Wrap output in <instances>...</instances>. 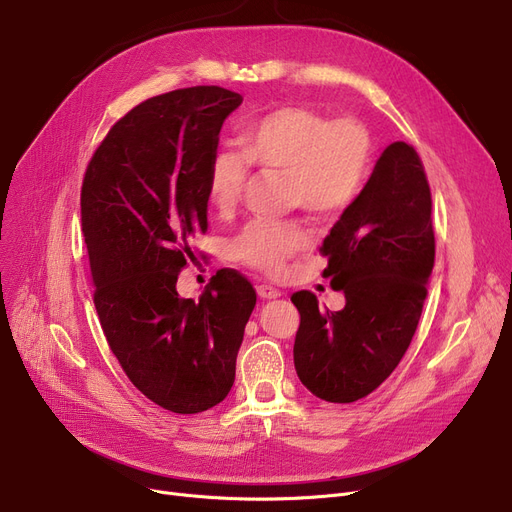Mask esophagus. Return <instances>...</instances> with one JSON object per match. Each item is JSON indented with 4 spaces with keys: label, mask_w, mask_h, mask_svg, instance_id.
I'll list each match as a JSON object with an SVG mask.
<instances>
[{
    "label": "esophagus",
    "mask_w": 512,
    "mask_h": 512,
    "mask_svg": "<svg viewBox=\"0 0 512 512\" xmlns=\"http://www.w3.org/2000/svg\"><path fill=\"white\" fill-rule=\"evenodd\" d=\"M280 294H282V292H280L278 288H274V286H267V284H261V286L257 288V297H259V299H263V301L278 299Z\"/></svg>",
    "instance_id": "esophagus-1"
}]
</instances>
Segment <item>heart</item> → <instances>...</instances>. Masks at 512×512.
I'll list each match as a JSON object with an SVG mask.
<instances>
[{"instance_id":"b5f03b06","label":"heart","mask_w":512,"mask_h":512,"mask_svg":"<svg viewBox=\"0 0 512 512\" xmlns=\"http://www.w3.org/2000/svg\"><path fill=\"white\" fill-rule=\"evenodd\" d=\"M236 151H218L209 164L207 193L220 213H230L249 182V164L282 174L288 201L311 218L332 220L361 195L371 168V139L353 118L328 120L307 107H280L240 132ZM309 245L299 224L257 220L230 242L240 263L282 274L288 259Z\"/></svg>"}]
</instances>
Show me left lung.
Instances as JSON below:
<instances>
[{
  "label": "left lung",
  "mask_w": 512,
  "mask_h": 512,
  "mask_svg": "<svg viewBox=\"0 0 512 512\" xmlns=\"http://www.w3.org/2000/svg\"><path fill=\"white\" fill-rule=\"evenodd\" d=\"M321 253L330 257L324 276L346 303L328 311L309 290L292 294L301 313L294 369L317 398L355 402L407 353L434 270L432 193L411 145L384 149Z\"/></svg>",
  "instance_id": "obj_1"
}]
</instances>
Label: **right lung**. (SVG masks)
<instances>
[{"mask_svg":"<svg viewBox=\"0 0 512 512\" xmlns=\"http://www.w3.org/2000/svg\"><path fill=\"white\" fill-rule=\"evenodd\" d=\"M242 103L222 87L157 95L118 120L95 151L80 215L95 309L128 380L155 405L195 415L222 402L257 294L220 270L199 299L176 282L207 230V176L224 120Z\"/></svg>","mask_w":512,"mask_h":512,"instance_id":"1","label":"right lung"}]
</instances>
